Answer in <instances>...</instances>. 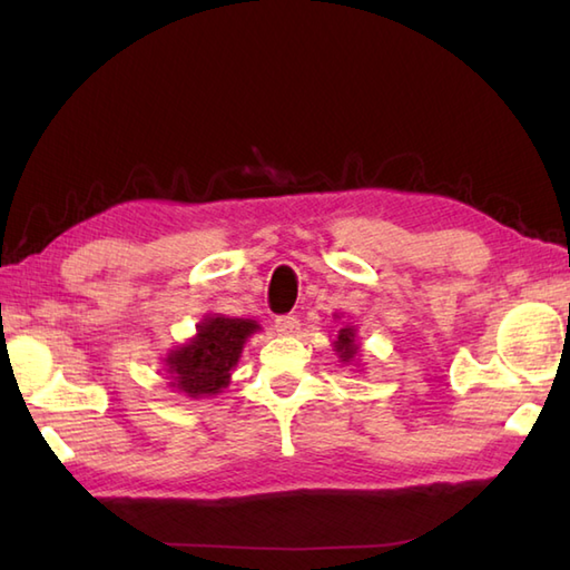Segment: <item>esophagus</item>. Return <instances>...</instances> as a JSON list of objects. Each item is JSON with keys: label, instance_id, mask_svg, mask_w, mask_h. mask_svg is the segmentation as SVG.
Instances as JSON below:
<instances>
[{"label": "esophagus", "instance_id": "34e87169", "mask_svg": "<svg viewBox=\"0 0 570 570\" xmlns=\"http://www.w3.org/2000/svg\"><path fill=\"white\" fill-rule=\"evenodd\" d=\"M274 331L278 335H296L301 331V323L296 316H278L274 321Z\"/></svg>", "mask_w": 570, "mask_h": 570}]
</instances>
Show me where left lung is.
Returning a JSON list of instances; mask_svg holds the SVG:
<instances>
[{
	"label": "left lung",
	"mask_w": 570,
	"mask_h": 570,
	"mask_svg": "<svg viewBox=\"0 0 570 570\" xmlns=\"http://www.w3.org/2000/svg\"><path fill=\"white\" fill-rule=\"evenodd\" d=\"M337 321H341V316H335ZM337 360L343 362V365H353V362H357V353H360V345H357V328L355 325H341V331H337V337L331 343Z\"/></svg>",
	"instance_id": "left-lung-1"
}]
</instances>
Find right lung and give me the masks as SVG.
Masks as SVG:
<instances>
[{"instance_id":"add662e5","label":"right lung","mask_w":570,"mask_h":570,"mask_svg":"<svg viewBox=\"0 0 570 570\" xmlns=\"http://www.w3.org/2000/svg\"><path fill=\"white\" fill-rule=\"evenodd\" d=\"M262 331L252 318H227L223 313H205L196 335L166 353L164 370L168 386L190 399L220 394L233 377L247 337Z\"/></svg>"}]
</instances>
